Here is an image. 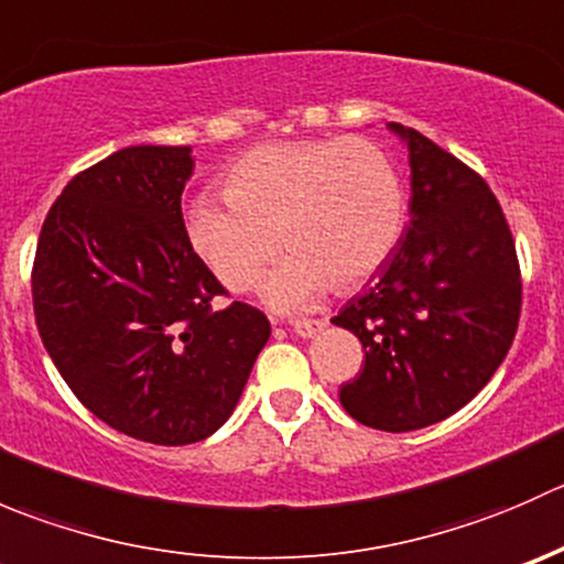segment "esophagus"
Segmentation results:
<instances>
[{"mask_svg":"<svg viewBox=\"0 0 564 564\" xmlns=\"http://www.w3.org/2000/svg\"><path fill=\"white\" fill-rule=\"evenodd\" d=\"M324 327H327L324 318H300V322L292 324V329L300 335V338H314V335L322 333Z\"/></svg>","mask_w":564,"mask_h":564,"instance_id":"obj_1","label":"esophagus"}]
</instances>
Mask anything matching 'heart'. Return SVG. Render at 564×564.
Returning a JSON list of instances; mask_svg holds the SVG:
<instances>
[{"label":"heart","instance_id":"heart-1","mask_svg":"<svg viewBox=\"0 0 564 564\" xmlns=\"http://www.w3.org/2000/svg\"><path fill=\"white\" fill-rule=\"evenodd\" d=\"M220 193L226 204L187 209L191 248L229 292H250L283 240L292 253L267 281L281 308L377 275L406 218L401 174L371 139L259 144L226 169Z\"/></svg>","mask_w":564,"mask_h":564}]
</instances>
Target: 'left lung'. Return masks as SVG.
<instances>
[{
	"instance_id": "8db88e82",
	"label": "left lung",
	"mask_w": 564,
	"mask_h": 564,
	"mask_svg": "<svg viewBox=\"0 0 564 564\" xmlns=\"http://www.w3.org/2000/svg\"><path fill=\"white\" fill-rule=\"evenodd\" d=\"M412 169L409 226L371 286L333 324L366 349L340 403L377 431L451 417L494 377L516 338L521 270L491 187L414 128L390 122Z\"/></svg>"
}]
</instances>
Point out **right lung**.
<instances>
[{
  "label": "right lung",
  "instance_id": "obj_1",
  "mask_svg": "<svg viewBox=\"0 0 564 564\" xmlns=\"http://www.w3.org/2000/svg\"><path fill=\"white\" fill-rule=\"evenodd\" d=\"M191 147H124L51 204L32 267L45 351L111 429L152 442L207 440L235 412L270 322L226 294L182 220Z\"/></svg>",
  "mask_w": 564,
  "mask_h": 564
}]
</instances>
